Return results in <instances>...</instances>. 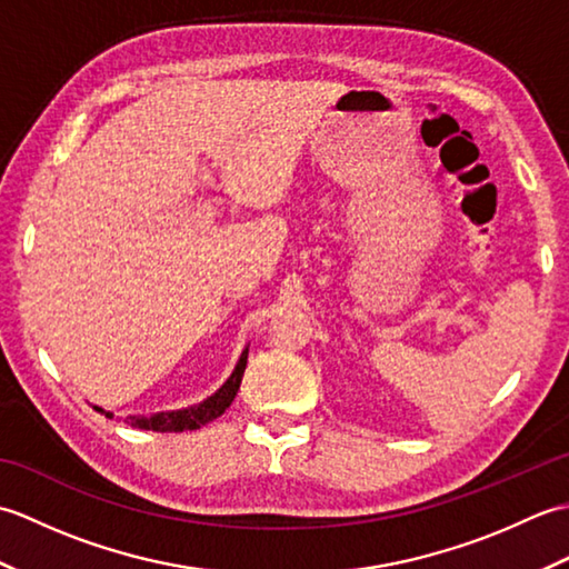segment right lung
Wrapping results in <instances>:
<instances>
[{
  "label": "right lung",
  "instance_id": "1",
  "mask_svg": "<svg viewBox=\"0 0 569 569\" xmlns=\"http://www.w3.org/2000/svg\"><path fill=\"white\" fill-rule=\"evenodd\" d=\"M247 357H249V345L244 347V352H241L234 371L229 373V379L212 396L204 398V401H200L196 406H188V408H178V410H161V413H151V416H127L124 422H129L131 428L156 430V432H183V430H198L202 426H208L210 420L220 418L224 410L232 406L234 396L239 391L241 377H244ZM98 410L107 418H112L110 410H104V408H98Z\"/></svg>",
  "mask_w": 569,
  "mask_h": 569
}]
</instances>
